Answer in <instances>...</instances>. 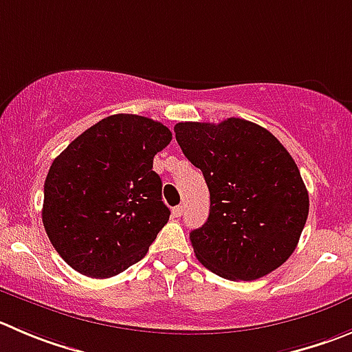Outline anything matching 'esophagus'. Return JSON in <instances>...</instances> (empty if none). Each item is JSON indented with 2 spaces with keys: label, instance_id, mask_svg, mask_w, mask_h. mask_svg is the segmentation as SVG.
Returning a JSON list of instances; mask_svg holds the SVG:
<instances>
[{
  "label": "esophagus",
  "instance_id": "obj_1",
  "mask_svg": "<svg viewBox=\"0 0 352 352\" xmlns=\"http://www.w3.org/2000/svg\"><path fill=\"white\" fill-rule=\"evenodd\" d=\"M173 216L174 217H182L183 216V206H176L173 209Z\"/></svg>",
  "mask_w": 352,
  "mask_h": 352
}]
</instances>
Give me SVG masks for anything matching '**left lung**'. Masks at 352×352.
<instances>
[{
  "mask_svg": "<svg viewBox=\"0 0 352 352\" xmlns=\"http://www.w3.org/2000/svg\"><path fill=\"white\" fill-rule=\"evenodd\" d=\"M174 133L210 193L209 217L190 233L197 259L223 278L243 282L282 266L309 212L306 185L285 146L239 117L178 122Z\"/></svg>",
  "mask_w": 352,
  "mask_h": 352,
  "instance_id": "1",
  "label": "left lung"
}]
</instances>
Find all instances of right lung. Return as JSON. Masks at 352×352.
Masks as SVG:
<instances>
[{"mask_svg":"<svg viewBox=\"0 0 352 352\" xmlns=\"http://www.w3.org/2000/svg\"><path fill=\"white\" fill-rule=\"evenodd\" d=\"M170 140L157 120L116 113L93 124L53 160L43 224L70 267L110 278L145 257L169 221L162 182L152 167Z\"/></svg>","mask_w":352,"mask_h":352,"instance_id":"obj_1","label":"right lung"}]
</instances>
